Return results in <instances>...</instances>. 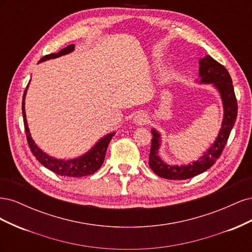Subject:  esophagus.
<instances>
[{
  "instance_id": "1",
  "label": "esophagus",
  "mask_w": 252,
  "mask_h": 252,
  "mask_svg": "<svg viewBox=\"0 0 252 252\" xmlns=\"http://www.w3.org/2000/svg\"><path fill=\"white\" fill-rule=\"evenodd\" d=\"M147 122H148V117H147V114L144 112H139L134 118V123L139 126L145 125Z\"/></svg>"
}]
</instances>
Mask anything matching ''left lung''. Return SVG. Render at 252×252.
I'll use <instances>...</instances> for the list:
<instances>
[{
  "instance_id": "8db88e82",
  "label": "left lung",
  "mask_w": 252,
  "mask_h": 252,
  "mask_svg": "<svg viewBox=\"0 0 252 252\" xmlns=\"http://www.w3.org/2000/svg\"><path fill=\"white\" fill-rule=\"evenodd\" d=\"M200 77L201 83L213 84L222 96L224 106L222 128L217 140L208 151H206L205 155L197 161L188 166H170L162 161L161 158L158 156L159 141H161L159 134L155 129H152L151 133L154 138L151 140L148 163L152 171L161 178L167 180H186L209 169L222 155L235 123L236 116H238V102H236L232 80L228 70L215 59H212L210 56H206L204 59L200 60Z\"/></svg>"
}]
</instances>
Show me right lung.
I'll list each match as a JSON object with an SVG mask.
<instances>
[{"mask_svg": "<svg viewBox=\"0 0 252 252\" xmlns=\"http://www.w3.org/2000/svg\"><path fill=\"white\" fill-rule=\"evenodd\" d=\"M74 49V45H68L67 47L60 50L57 53H50L43 57L40 62L43 61H46L49 59H55L59 58L61 56L67 55ZM26 91H24V95H23V102H22V111H23V120H24V127H25V133L28 142V146L32 150L35 158L39 161L43 166L46 167L47 169L51 170L59 175H63V177H69V178H82V177H87V175L94 174L95 171L101 168V166L105 159L106 151H107L108 145L112 139L114 133H109L103 139L98 141L94 148L90 151H88L86 155H84L78 158L73 159H68V161H64V159H58L52 158L48 155L43 152L39 147L36 146L35 143L33 142L32 135H30L28 125H27V120H26V113H25V95Z\"/></svg>", "mask_w": 252, "mask_h": 252, "instance_id": "add662e5", "label": "right lung"}]
</instances>
